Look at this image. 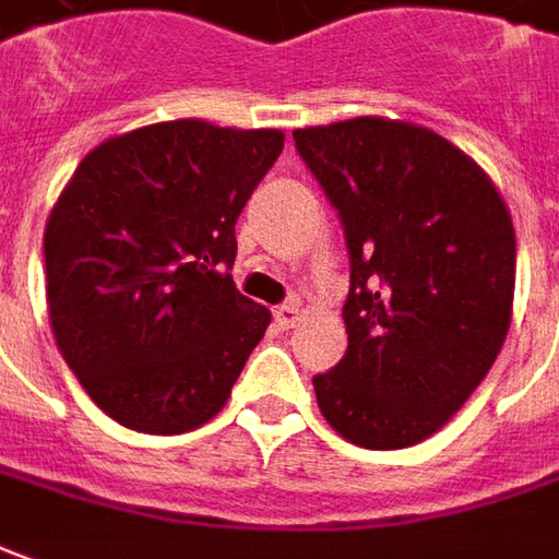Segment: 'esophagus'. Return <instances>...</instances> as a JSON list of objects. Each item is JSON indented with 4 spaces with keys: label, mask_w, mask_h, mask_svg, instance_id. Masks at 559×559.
I'll list each match as a JSON object with an SVG mask.
<instances>
[{
    "label": "esophagus",
    "mask_w": 559,
    "mask_h": 559,
    "mask_svg": "<svg viewBox=\"0 0 559 559\" xmlns=\"http://www.w3.org/2000/svg\"><path fill=\"white\" fill-rule=\"evenodd\" d=\"M296 321H299V306H296V302H284V306L275 309V324H278L281 330H290Z\"/></svg>",
    "instance_id": "obj_1"
}]
</instances>
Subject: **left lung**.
Masks as SVG:
<instances>
[{
    "instance_id": "1",
    "label": "left lung",
    "mask_w": 559,
    "mask_h": 559,
    "mask_svg": "<svg viewBox=\"0 0 559 559\" xmlns=\"http://www.w3.org/2000/svg\"><path fill=\"white\" fill-rule=\"evenodd\" d=\"M348 248L345 358L311 379L345 440L431 438L489 373L511 328L518 241L502 195L450 140L407 121L294 131Z\"/></svg>"
}]
</instances>
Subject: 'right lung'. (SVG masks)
Returning <instances> with one entry per match:
<instances>
[{
  "mask_svg": "<svg viewBox=\"0 0 559 559\" xmlns=\"http://www.w3.org/2000/svg\"><path fill=\"white\" fill-rule=\"evenodd\" d=\"M281 131L162 121L91 150L45 226L48 318L91 401L131 431L214 419L272 314L235 290V219Z\"/></svg>",
  "mask_w": 559,
  "mask_h": 559,
  "instance_id": "right-lung-1",
  "label": "right lung"
}]
</instances>
